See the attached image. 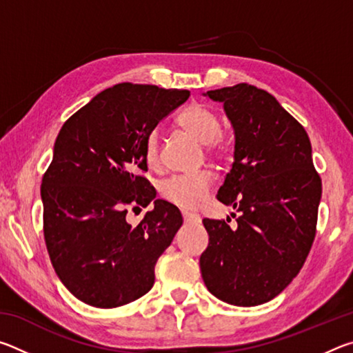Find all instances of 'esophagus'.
I'll use <instances>...</instances> for the list:
<instances>
[{
	"label": "esophagus",
	"instance_id": "34e87169",
	"mask_svg": "<svg viewBox=\"0 0 353 353\" xmlns=\"http://www.w3.org/2000/svg\"><path fill=\"white\" fill-rule=\"evenodd\" d=\"M182 216H183V221H185V223H188V224L201 223V216H199V214H196V213L183 212V213H182Z\"/></svg>",
	"mask_w": 353,
	"mask_h": 353
}]
</instances>
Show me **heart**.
<instances>
[{
  "mask_svg": "<svg viewBox=\"0 0 353 353\" xmlns=\"http://www.w3.org/2000/svg\"><path fill=\"white\" fill-rule=\"evenodd\" d=\"M179 126L188 130L201 143L207 145L210 152L223 151L219 139V119L214 113L201 104H193L185 109L177 118ZM145 160L149 166L159 163V134L151 132L145 143ZM213 185L210 171H199L193 174H177L160 183V194L170 204L183 210H196L202 205L208 190Z\"/></svg>",
  "mask_w": 353,
  "mask_h": 353,
  "instance_id": "1",
  "label": "heart"
}]
</instances>
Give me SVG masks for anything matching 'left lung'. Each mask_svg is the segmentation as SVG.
Here are the masks:
<instances>
[{"instance_id":"1","label":"left lung","mask_w":353,"mask_h":353,"mask_svg":"<svg viewBox=\"0 0 353 353\" xmlns=\"http://www.w3.org/2000/svg\"><path fill=\"white\" fill-rule=\"evenodd\" d=\"M204 94L223 103L234 128V163L216 198L240 216L235 227L202 221L208 246L201 274L219 301L260 305L292 282L312 249L322 193L312 143L301 123L261 88L238 83Z\"/></svg>"}]
</instances>
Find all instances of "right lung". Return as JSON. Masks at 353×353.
Here are the masks:
<instances>
[{
    "mask_svg": "<svg viewBox=\"0 0 353 353\" xmlns=\"http://www.w3.org/2000/svg\"><path fill=\"white\" fill-rule=\"evenodd\" d=\"M188 90L118 83L98 93L59 132L41 179L43 234L57 277L83 303L126 305L154 285V268L182 225L170 202L140 172L155 126L188 99ZM154 210L135 228L127 207Z\"/></svg>",
    "mask_w": 353,
    "mask_h": 353,
    "instance_id": "add662e5",
    "label": "right lung"
}]
</instances>
